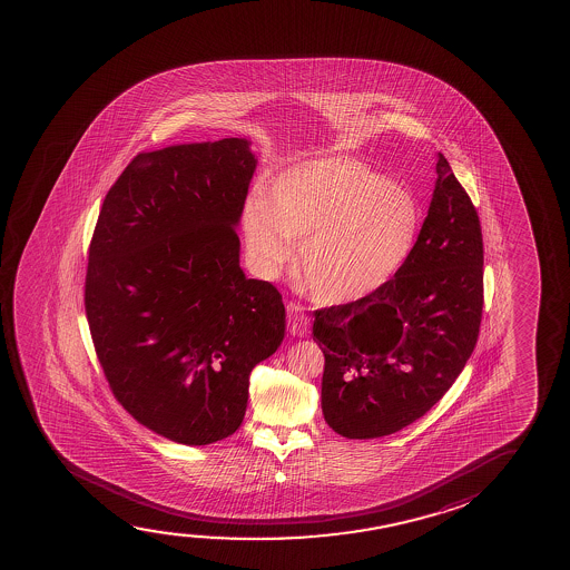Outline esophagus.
<instances>
[{
    "mask_svg": "<svg viewBox=\"0 0 570 570\" xmlns=\"http://www.w3.org/2000/svg\"><path fill=\"white\" fill-rule=\"evenodd\" d=\"M286 312H288V328L292 335L305 336L309 333L312 321L307 317L302 305L296 302H288L286 304Z\"/></svg>",
    "mask_w": 570,
    "mask_h": 570,
    "instance_id": "34e87169",
    "label": "esophagus"
}]
</instances>
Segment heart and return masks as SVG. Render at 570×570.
<instances>
[{"label": "heart", "mask_w": 570, "mask_h": 570, "mask_svg": "<svg viewBox=\"0 0 570 570\" xmlns=\"http://www.w3.org/2000/svg\"><path fill=\"white\" fill-rule=\"evenodd\" d=\"M421 206L352 157H323L297 165L250 196L243 234L253 265L273 278L296 253L313 296L327 304L374 294L397 276L421 234Z\"/></svg>", "instance_id": "1"}]
</instances>
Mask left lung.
<instances>
[{
  "label": "left lung",
  "instance_id": "left-lung-1",
  "mask_svg": "<svg viewBox=\"0 0 570 570\" xmlns=\"http://www.w3.org/2000/svg\"><path fill=\"white\" fill-rule=\"evenodd\" d=\"M436 188L413 255L393 281L315 312L325 354L321 406L341 436L399 432L436 405L468 364L483 317V234L438 154Z\"/></svg>",
  "mask_w": 570,
  "mask_h": 570
}]
</instances>
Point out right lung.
I'll return each mask as SVG.
<instances>
[{
	"label": "right lung",
	"instance_id": "right-lung-1",
	"mask_svg": "<svg viewBox=\"0 0 570 570\" xmlns=\"http://www.w3.org/2000/svg\"><path fill=\"white\" fill-rule=\"evenodd\" d=\"M255 167L242 138L141 151L89 243L86 315L102 374L136 421L179 444L242 426L250 372L284 338L281 292L239 266L235 226Z\"/></svg>",
	"mask_w": 570,
	"mask_h": 570
}]
</instances>
